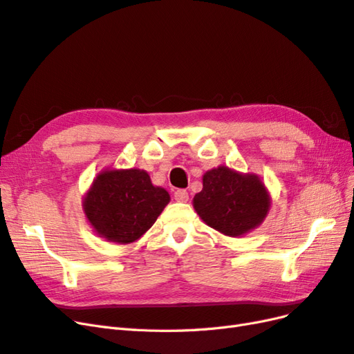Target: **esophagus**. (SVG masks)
<instances>
[{"instance_id": "34e87169", "label": "esophagus", "mask_w": 354, "mask_h": 354, "mask_svg": "<svg viewBox=\"0 0 354 354\" xmlns=\"http://www.w3.org/2000/svg\"><path fill=\"white\" fill-rule=\"evenodd\" d=\"M174 199H176L177 202H187V201H189V194H187L186 190H183V189L176 190V192H174Z\"/></svg>"}]
</instances>
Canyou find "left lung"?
<instances>
[{
  "label": "left lung",
  "instance_id": "obj_1",
  "mask_svg": "<svg viewBox=\"0 0 354 354\" xmlns=\"http://www.w3.org/2000/svg\"><path fill=\"white\" fill-rule=\"evenodd\" d=\"M203 187L194 198L199 217L227 236L255 229L270 208V198L257 176L239 174L227 167L203 174Z\"/></svg>",
  "mask_w": 354,
  "mask_h": 354
}]
</instances>
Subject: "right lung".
<instances>
[{
	"label": "right lung",
	"mask_w": 354,
	"mask_h": 354,
	"mask_svg": "<svg viewBox=\"0 0 354 354\" xmlns=\"http://www.w3.org/2000/svg\"><path fill=\"white\" fill-rule=\"evenodd\" d=\"M168 202V192L153 186L146 171L112 169L94 180L84 211L100 236L130 243L153 226Z\"/></svg>",
	"instance_id": "1"
}]
</instances>
